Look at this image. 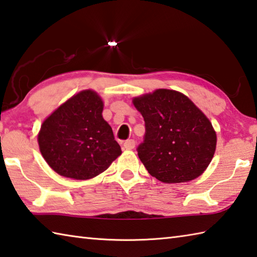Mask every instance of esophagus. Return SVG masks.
Segmentation results:
<instances>
[{
    "label": "esophagus",
    "instance_id": "obj_1",
    "mask_svg": "<svg viewBox=\"0 0 257 257\" xmlns=\"http://www.w3.org/2000/svg\"><path fill=\"white\" fill-rule=\"evenodd\" d=\"M135 146H136V143H135L134 139L125 140V142L123 143V147H124L125 149H129V150H130V149H134Z\"/></svg>",
    "mask_w": 257,
    "mask_h": 257
}]
</instances>
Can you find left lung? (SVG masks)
Instances as JSON below:
<instances>
[{
    "label": "left lung",
    "instance_id": "left-lung-1",
    "mask_svg": "<svg viewBox=\"0 0 257 257\" xmlns=\"http://www.w3.org/2000/svg\"><path fill=\"white\" fill-rule=\"evenodd\" d=\"M146 133L137 152L148 173L163 183L197 178L212 162L216 133L207 117L185 94L158 89L133 100Z\"/></svg>",
    "mask_w": 257,
    "mask_h": 257
}]
</instances>
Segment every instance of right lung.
I'll return each mask as SVG.
<instances>
[{"label": "right lung", "mask_w": 257, "mask_h": 257, "mask_svg": "<svg viewBox=\"0 0 257 257\" xmlns=\"http://www.w3.org/2000/svg\"><path fill=\"white\" fill-rule=\"evenodd\" d=\"M102 110L101 98L92 90H84L44 120L38 136L39 147L55 173L78 180L90 179L121 155Z\"/></svg>", "instance_id": "add662e5"}]
</instances>
